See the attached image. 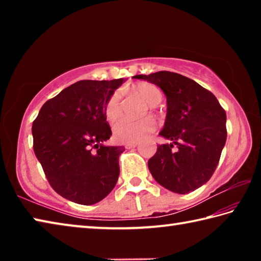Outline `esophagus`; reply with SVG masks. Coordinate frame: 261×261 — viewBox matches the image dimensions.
Returning <instances> with one entry per match:
<instances>
[{"mask_svg":"<svg viewBox=\"0 0 261 261\" xmlns=\"http://www.w3.org/2000/svg\"><path fill=\"white\" fill-rule=\"evenodd\" d=\"M137 145H138L137 143H135V144H126L125 145V148H127V149H129V148H135V147H137Z\"/></svg>","mask_w":261,"mask_h":261,"instance_id":"obj_1","label":"esophagus"}]
</instances>
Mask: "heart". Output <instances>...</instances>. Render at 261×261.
I'll return each instance as SVG.
<instances>
[{"instance_id": "b5f03b06", "label": "heart", "mask_w": 261, "mask_h": 261, "mask_svg": "<svg viewBox=\"0 0 261 261\" xmlns=\"http://www.w3.org/2000/svg\"><path fill=\"white\" fill-rule=\"evenodd\" d=\"M135 94L140 96L149 107H156L161 102L163 94L160 88L151 83H139L131 87ZM122 112L121 95L118 92L109 96L105 106V115L108 121L113 122L120 116ZM156 124L152 117H145L143 120L122 118L114 125V136L116 140L123 144L139 143L155 130Z\"/></svg>"}]
</instances>
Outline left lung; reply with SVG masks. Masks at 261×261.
Instances as JSON below:
<instances>
[{
	"label": "left lung",
	"mask_w": 261,
	"mask_h": 261,
	"mask_svg": "<svg viewBox=\"0 0 261 261\" xmlns=\"http://www.w3.org/2000/svg\"><path fill=\"white\" fill-rule=\"evenodd\" d=\"M134 78L155 84L167 98L159 135L171 143L159 145L148 160L149 171L169 191H194L208 182L219 163L227 139L226 112L213 93L179 73L159 71Z\"/></svg>",
	"instance_id": "left-lung-1"
}]
</instances>
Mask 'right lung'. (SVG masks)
I'll list each match as a JSON object with an SVG mask.
<instances>
[{"label": "right lung", "instance_id": "1", "mask_svg": "<svg viewBox=\"0 0 261 261\" xmlns=\"http://www.w3.org/2000/svg\"><path fill=\"white\" fill-rule=\"evenodd\" d=\"M125 79L81 81L42 106L32 125L33 149L51 188L65 199L93 205L112 192L123 146L112 136L105 106Z\"/></svg>", "mask_w": 261, "mask_h": 261}]
</instances>
